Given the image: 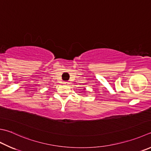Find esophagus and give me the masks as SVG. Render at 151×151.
Wrapping results in <instances>:
<instances>
[{
	"instance_id": "obj_1",
	"label": "esophagus",
	"mask_w": 151,
	"mask_h": 151,
	"mask_svg": "<svg viewBox=\"0 0 151 151\" xmlns=\"http://www.w3.org/2000/svg\"><path fill=\"white\" fill-rule=\"evenodd\" d=\"M63 84H64V85H68V84H69V82L66 81H63Z\"/></svg>"
}]
</instances>
